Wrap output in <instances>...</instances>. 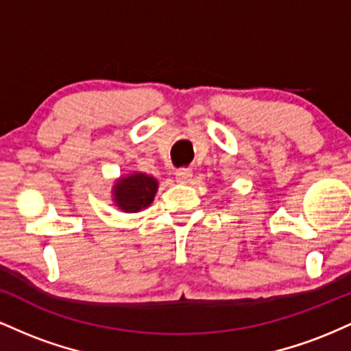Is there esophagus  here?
I'll list each match as a JSON object with an SVG mask.
<instances>
[{
  "label": "esophagus",
  "instance_id": "34e87169",
  "mask_svg": "<svg viewBox=\"0 0 351 351\" xmlns=\"http://www.w3.org/2000/svg\"><path fill=\"white\" fill-rule=\"evenodd\" d=\"M176 181L178 183H189L191 181V176H193V171L189 170V168H180V170H176Z\"/></svg>",
  "mask_w": 351,
  "mask_h": 351
}]
</instances>
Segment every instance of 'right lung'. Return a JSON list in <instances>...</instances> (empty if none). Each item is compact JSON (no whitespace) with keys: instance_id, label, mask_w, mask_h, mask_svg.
Returning <instances> with one entry per match:
<instances>
[{"instance_id":"obj_1","label":"right lung","mask_w":351,"mask_h":351,"mask_svg":"<svg viewBox=\"0 0 351 351\" xmlns=\"http://www.w3.org/2000/svg\"><path fill=\"white\" fill-rule=\"evenodd\" d=\"M156 188H158V183L153 176L134 173L115 184V204L127 213H136L152 204Z\"/></svg>"}]
</instances>
